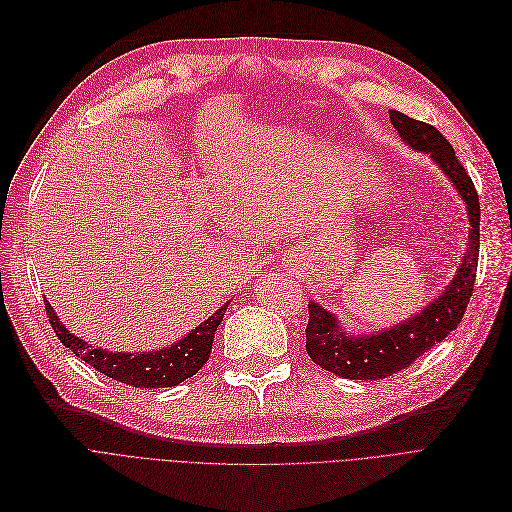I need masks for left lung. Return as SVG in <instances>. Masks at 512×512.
<instances>
[{"mask_svg":"<svg viewBox=\"0 0 512 512\" xmlns=\"http://www.w3.org/2000/svg\"><path fill=\"white\" fill-rule=\"evenodd\" d=\"M389 120L412 150L429 154L446 177L454 183L458 196L469 210V250L462 256L452 283L419 314L379 333L348 335L339 327L335 314L316 302L308 304L306 352L321 369L344 379H383L410 367L421 354L450 335L465 316L473 296L479 260V196L477 189L454 154L448 139L435 127L389 110Z\"/></svg>","mask_w":512,"mask_h":512,"instance_id":"obj_1","label":"left lung"}]
</instances>
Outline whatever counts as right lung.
I'll return each instance as SVG.
<instances>
[{
	"label": "right lung",
	"mask_w": 512,
	"mask_h": 512,
	"mask_svg": "<svg viewBox=\"0 0 512 512\" xmlns=\"http://www.w3.org/2000/svg\"><path fill=\"white\" fill-rule=\"evenodd\" d=\"M227 306L229 302L218 308L210 319L198 325L187 337H183L181 342L173 344L170 348L152 350L143 354L108 352L104 348L87 344L85 339L72 335L62 325L50 302L45 304V312L60 342L68 350L75 352L81 360L91 364L95 371H100L120 383H127L133 387H170L193 377L204 367V362L208 360L212 350L214 331L218 325H221Z\"/></svg>",
	"instance_id": "obj_1"
}]
</instances>
